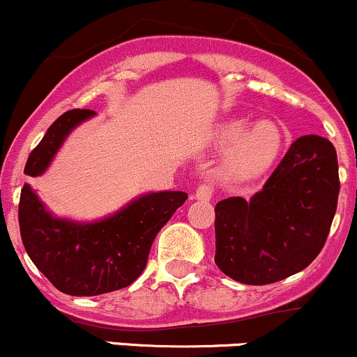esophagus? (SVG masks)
<instances>
[{
  "label": "esophagus",
  "mask_w": 357,
  "mask_h": 357,
  "mask_svg": "<svg viewBox=\"0 0 357 357\" xmlns=\"http://www.w3.org/2000/svg\"><path fill=\"white\" fill-rule=\"evenodd\" d=\"M211 197H213V188L208 183H203L197 188V193H195V198L202 199V202H210Z\"/></svg>",
  "instance_id": "obj_1"
}]
</instances>
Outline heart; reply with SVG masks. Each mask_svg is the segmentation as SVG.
Instances as JSON below:
<instances>
[{"instance_id": "1", "label": "heart", "mask_w": 357, "mask_h": 357, "mask_svg": "<svg viewBox=\"0 0 357 357\" xmlns=\"http://www.w3.org/2000/svg\"><path fill=\"white\" fill-rule=\"evenodd\" d=\"M245 120H230L222 125L218 140L232 146L229 166L242 176H254L266 171L283 147V134L271 121H259L248 130Z\"/></svg>"}]
</instances>
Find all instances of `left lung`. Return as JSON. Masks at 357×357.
Returning <instances> with one entry per match:
<instances>
[{"mask_svg":"<svg viewBox=\"0 0 357 357\" xmlns=\"http://www.w3.org/2000/svg\"><path fill=\"white\" fill-rule=\"evenodd\" d=\"M337 152L320 135L296 139L261 191L215 206V262L244 284H269L319 256L339 198Z\"/></svg>","mask_w":357,"mask_h":357,"instance_id":"8db88e82","label":"left lung"}]
</instances>
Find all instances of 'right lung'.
Returning <instances> with one entry per match:
<instances>
[{
	"label": "right lung",
	"instance_id": "add662e5",
	"mask_svg": "<svg viewBox=\"0 0 357 357\" xmlns=\"http://www.w3.org/2000/svg\"><path fill=\"white\" fill-rule=\"evenodd\" d=\"M91 116L93 109H70L59 116L30 152L25 174H44L66 137ZM186 198L185 191L147 193L103 220L83 223L52 215L30 185H23L20 234L30 259L59 291L103 295L128 287L142 274L155 236Z\"/></svg>",
	"mask_w": 357,
	"mask_h": 357
}]
</instances>
